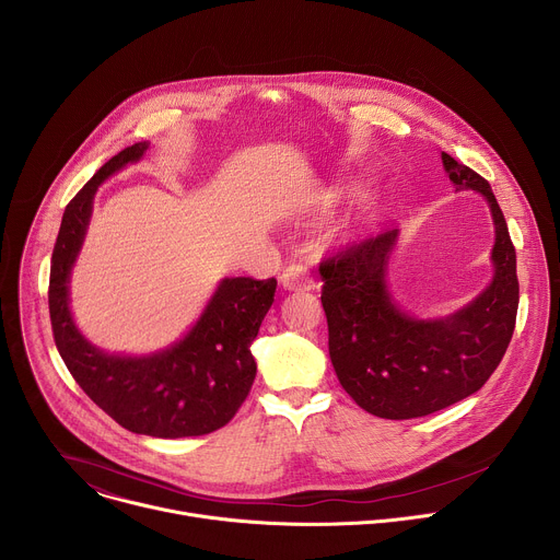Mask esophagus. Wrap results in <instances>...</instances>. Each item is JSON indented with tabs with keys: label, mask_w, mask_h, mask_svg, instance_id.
<instances>
[{
	"label": "esophagus",
	"mask_w": 560,
	"mask_h": 560,
	"mask_svg": "<svg viewBox=\"0 0 560 560\" xmlns=\"http://www.w3.org/2000/svg\"><path fill=\"white\" fill-rule=\"evenodd\" d=\"M281 285H283L285 290H296V292L314 290V288H316V283H314V279L310 277L307 268L296 266V264L288 266V268L281 272Z\"/></svg>",
	"instance_id": "obj_1"
}]
</instances>
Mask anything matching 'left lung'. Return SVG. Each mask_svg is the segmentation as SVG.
<instances>
[{
  "label": "left lung",
  "mask_w": 560,
  "mask_h": 560,
  "mask_svg": "<svg viewBox=\"0 0 560 560\" xmlns=\"http://www.w3.org/2000/svg\"><path fill=\"white\" fill-rule=\"evenodd\" d=\"M456 190L481 192L497 242L492 283L441 318H417L387 290V261L398 230H383L322 261L328 346L343 389L365 412L404 421L439 412L481 389L499 368L516 326V250L490 184L441 152Z\"/></svg>",
  "instance_id": "8db88e82"
}]
</instances>
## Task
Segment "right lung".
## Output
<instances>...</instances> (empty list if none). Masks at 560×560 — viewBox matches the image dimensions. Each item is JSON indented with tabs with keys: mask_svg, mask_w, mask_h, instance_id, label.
Wrapping results in <instances>:
<instances>
[{
	"mask_svg": "<svg viewBox=\"0 0 560 560\" xmlns=\"http://www.w3.org/2000/svg\"><path fill=\"white\" fill-rule=\"evenodd\" d=\"M145 150V141L124 148L63 210L48 285L52 337L79 387L121 428L156 439L201 436L223 428L255 383L250 346L275 301V277L223 279L190 332L148 357L95 348L77 330L68 307L70 270L84 244L95 192L126 164L139 162Z\"/></svg>",
	"mask_w": 560,
	"mask_h": 560,
	"instance_id": "add662e5",
	"label": "right lung"
}]
</instances>
